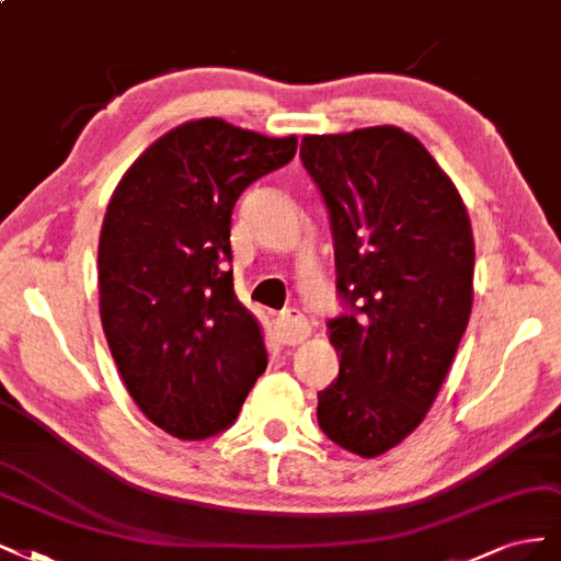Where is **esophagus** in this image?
I'll use <instances>...</instances> for the list:
<instances>
[{
    "mask_svg": "<svg viewBox=\"0 0 561 561\" xmlns=\"http://www.w3.org/2000/svg\"><path fill=\"white\" fill-rule=\"evenodd\" d=\"M275 335L282 345H300L310 335V323L298 310H286L275 321Z\"/></svg>",
    "mask_w": 561,
    "mask_h": 561,
    "instance_id": "34e87169",
    "label": "esophagus"
}]
</instances>
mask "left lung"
I'll list each match as a JSON object with an SVG mask.
<instances>
[{"instance_id": "8db88e82", "label": "left lung", "mask_w": 561, "mask_h": 561, "mask_svg": "<svg viewBox=\"0 0 561 561\" xmlns=\"http://www.w3.org/2000/svg\"><path fill=\"white\" fill-rule=\"evenodd\" d=\"M300 160L329 207L352 307L329 323L340 373L317 420L373 459L424 422L455 360L473 307L471 219L424 144L396 125L305 135Z\"/></svg>"}]
</instances>
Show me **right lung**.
Listing matches in <instances>:
<instances>
[{
  "mask_svg": "<svg viewBox=\"0 0 561 561\" xmlns=\"http://www.w3.org/2000/svg\"><path fill=\"white\" fill-rule=\"evenodd\" d=\"M296 147V135L186 121L133 162L106 205L98 247L106 345L137 408L179 440L230 426L267 366L261 323L232 288L230 216L242 191Z\"/></svg>",
  "mask_w": 561,
  "mask_h": 561,
  "instance_id": "1",
  "label": "right lung"
}]
</instances>
